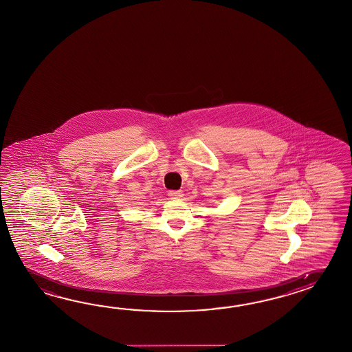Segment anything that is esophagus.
<instances>
[{"mask_svg": "<svg viewBox=\"0 0 352 352\" xmlns=\"http://www.w3.org/2000/svg\"><path fill=\"white\" fill-rule=\"evenodd\" d=\"M168 195H169L172 199H178V198H180V197L183 195V193H182V190H169Z\"/></svg>", "mask_w": 352, "mask_h": 352, "instance_id": "1", "label": "esophagus"}]
</instances>
